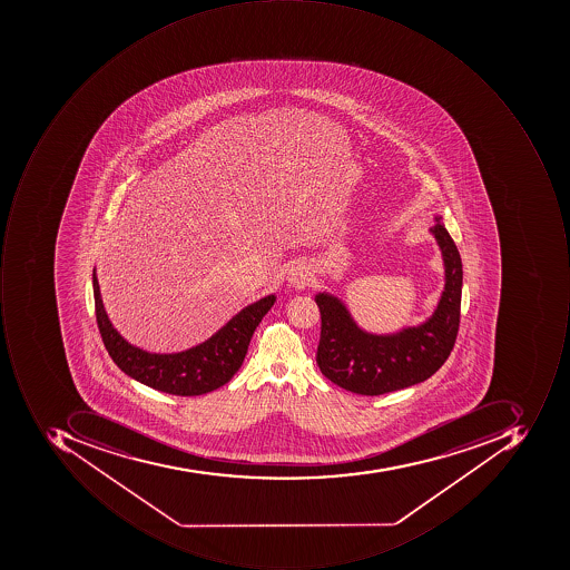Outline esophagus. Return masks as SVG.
Masks as SVG:
<instances>
[{"mask_svg":"<svg viewBox=\"0 0 570 570\" xmlns=\"http://www.w3.org/2000/svg\"><path fill=\"white\" fill-rule=\"evenodd\" d=\"M309 281H312V274H309L308 268L303 264L293 265L289 271V283L296 287H305L308 286Z\"/></svg>","mask_w":570,"mask_h":570,"instance_id":"esophagus-1","label":"esophagus"}]
</instances>
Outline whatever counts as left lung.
<instances>
[{
	"instance_id": "obj_1",
	"label": "left lung",
	"mask_w": 570,
	"mask_h": 570,
	"mask_svg": "<svg viewBox=\"0 0 570 570\" xmlns=\"http://www.w3.org/2000/svg\"><path fill=\"white\" fill-rule=\"evenodd\" d=\"M432 233L445 262V291L429 322L394 335H372L351 321L343 303L318 294L316 365L338 387L360 395L401 391L430 379L454 350L461 322L462 262L440 217Z\"/></svg>"
}]
</instances>
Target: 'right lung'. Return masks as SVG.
<instances>
[{"mask_svg": "<svg viewBox=\"0 0 570 570\" xmlns=\"http://www.w3.org/2000/svg\"><path fill=\"white\" fill-rule=\"evenodd\" d=\"M92 286L97 327L119 370L156 391L185 397L216 391L233 379L242 368L255 328L276 302V296L271 294L246 306L209 341L185 353L150 354L130 346L109 324L96 274H92Z\"/></svg>", "mask_w": 570, "mask_h": 570, "instance_id": "1", "label": "right lung"}]
</instances>
